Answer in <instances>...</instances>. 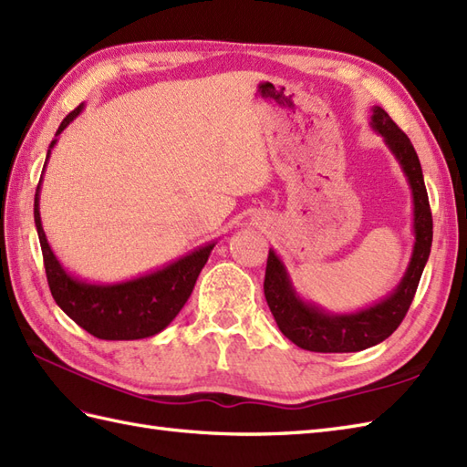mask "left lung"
Segmentation results:
<instances>
[{
    "instance_id": "obj_1",
    "label": "left lung",
    "mask_w": 467,
    "mask_h": 467,
    "mask_svg": "<svg viewBox=\"0 0 467 467\" xmlns=\"http://www.w3.org/2000/svg\"><path fill=\"white\" fill-rule=\"evenodd\" d=\"M370 127L377 130L400 164L412 190L414 202V247L410 264L396 289L367 309L355 313H328L299 297L279 255L269 249L264 291L279 331L291 343L311 352H358L382 343L402 323L431 247V212L424 186L422 166L410 139L396 127L389 112L372 107Z\"/></svg>"
}]
</instances>
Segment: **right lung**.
<instances>
[{
    "instance_id": "1",
    "label": "right lung",
    "mask_w": 467,
    "mask_h": 467,
    "mask_svg": "<svg viewBox=\"0 0 467 467\" xmlns=\"http://www.w3.org/2000/svg\"><path fill=\"white\" fill-rule=\"evenodd\" d=\"M83 107L85 105H78L63 119L53 142L49 144L47 161L51 148L57 144V136L81 115ZM47 161H45V166H47ZM41 180L36 192V203H33V218H36L45 273H47L55 303L78 327L102 340H136L164 331L194 291L196 279L202 267L206 265L215 242L202 245L188 255L172 261V264L136 279L120 283L81 281L73 277L69 271H65L59 259L55 257L47 237H45L39 213Z\"/></svg>"
}]
</instances>
